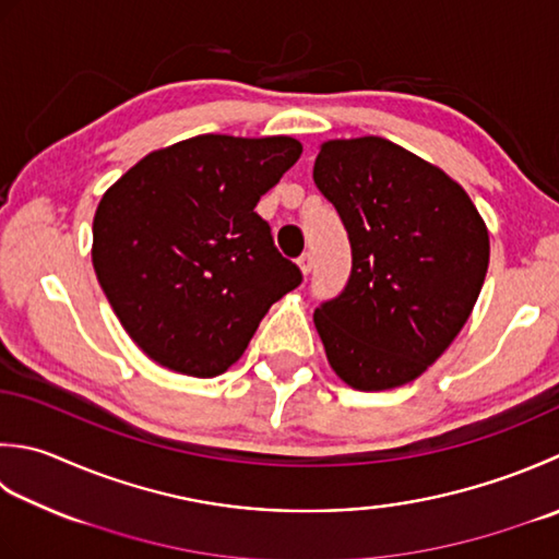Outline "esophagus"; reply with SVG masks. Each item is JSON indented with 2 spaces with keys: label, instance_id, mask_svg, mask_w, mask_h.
<instances>
[{
  "label": "esophagus",
  "instance_id": "obj_1",
  "mask_svg": "<svg viewBox=\"0 0 559 559\" xmlns=\"http://www.w3.org/2000/svg\"><path fill=\"white\" fill-rule=\"evenodd\" d=\"M298 266H300L305 276H308V273L312 271V254H310V251H305V254L298 259Z\"/></svg>",
  "mask_w": 559,
  "mask_h": 559
}]
</instances>
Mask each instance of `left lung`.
<instances>
[{
  "mask_svg": "<svg viewBox=\"0 0 559 559\" xmlns=\"http://www.w3.org/2000/svg\"><path fill=\"white\" fill-rule=\"evenodd\" d=\"M312 177L348 233L352 276L314 310L326 360L360 392L417 380L461 334L489 233L443 169L385 138L326 140Z\"/></svg>",
  "mask_w": 559,
  "mask_h": 559,
  "instance_id": "8db88e82",
  "label": "left lung"
}]
</instances>
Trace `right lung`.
<instances>
[{"mask_svg":"<svg viewBox=\"0 0 559 559\" xmlns=\"http://www.w3.org/2000/svg\"><path fill=\"white\" fill-rule=\"evenodd\" d=\"M302 145L288 135H195L142 157L94 213L92 264L128 336L159 366L215 378L261 317L300 286L254 213Z\"/></svg>","mask_w":559,"mask_h":559,"instance_id":"obj_1","label":"right lung"}]
</instances>
